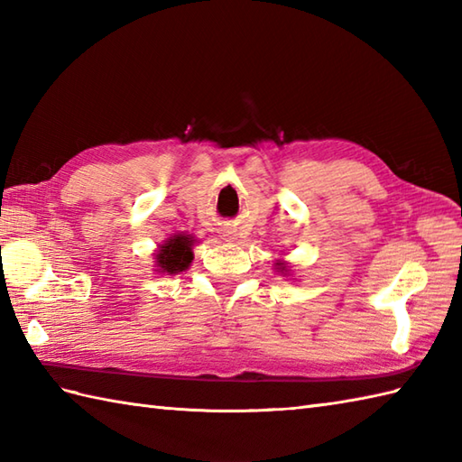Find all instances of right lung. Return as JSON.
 Instances as JSON below:
<instances>
[{
	"mask_svg": "<svg viewBox=\"0 0 462 462\" xmlns=\"http://www.w3.org/2000/svg\"><path fill=\"white\" fill-rule=\"evenodd\" d=\"M192 244L194 240L189 234H179L169 242L162 244L159 254H156V266L166 273H179L190 266L192 262Z\"/></svg>",
	"mask_w": 462,
	"mask_h": 462,
	"instance_id": "1",
	"label": "right lung"
}]
</instances>
